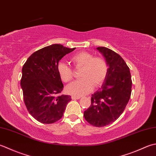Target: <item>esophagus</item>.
Listing matches in <instances>:
<instances>
[{
    "label": "esophagus",
    "mask_w": 156,
    "mask_h": 156,
    "mask_svg": "<svg viewBox=\"0 0 156 156\" xmlns=\"http://www.w3.org/2000/svg\"><path fill=\"white\" fill-rule=\"evenodd\" d=\"M80 96H73L72 97H71V98L73 100H79V99H80Z\"/></svg>",
    "instance_id": "esophagus-1"
}]
</instances>
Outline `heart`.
Listing matches in <instances>:
<instances>
[{
    "label": "heart",
    "instance_id": "b5f03b06",
    "mask_svg": "<svg viewBox=\"0 0 156 156\" xmlns=\"http://www.w3.org/2000/svg\"><path fill=\"white\" fill-rule=\"evenodd\" d=\"M73 65L82 67L78 81L73 82L66 88L68 94L75 96H80L88 94L95 87L103 83L108 73V66L106 60L100 56H94L92 54L83 51L73 55L71 58ZM57 71L60 78L64 82L68 83L73 78L72 69L63 62H58Z\"/></svg>",
    "mask_w": 156,
    "mask_h": 156
}]
</instances>
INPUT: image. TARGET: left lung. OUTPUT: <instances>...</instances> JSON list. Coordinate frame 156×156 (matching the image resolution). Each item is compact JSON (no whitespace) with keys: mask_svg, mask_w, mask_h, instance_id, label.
Listing matches in <instances>:
<instances>
[{"mask_svg":"<svg viewBox=\"0 0 156 156\" xmlns=\"http://www.w3.org/2000/svg\"><path fill=\"white\" fill-rule=\"evenodd\" d=\"M104 56L108 73L101 87L91 95V105L85 111L90 125L101 127L114 122L121 115L131 94V72L119 54L106 47L96 48Z\"/></svg>","mask_w":156,"mask_h":156,"instance_id":"left-lung-1","label":"left lung"}]
</instances>
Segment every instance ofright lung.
I'll return each mask as SVG.
<instances>
[{
    "label": "right lung",
    "mask_w": 156,
    "mask_h": 156,
    "mask_svg": "<svg viewBox=\"0 0 156 156\" xmlns=\"http://www.w3.org/2000/svg\"><path fill=\"white\" fill-rule=\"evenodd\" d=\"M75 48L52 44L34 52L22 68L21 86L28 112L40 122L54 123L62 118L71 96L61 95L58 62Z\"/></svg>",
    "instance_id": "right-lung-1"
}]
</instances>
